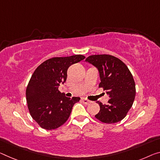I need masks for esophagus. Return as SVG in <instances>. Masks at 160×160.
I'll use <instances>...</instances> for the list:
<instances>
[{
	"mask_svg": "<svg viewBox=\"0 0 160 160\" xmlns=\"http://www.w3.org/2000/svg\"><path fill=\"white\" fill-rule=\"evenodd\" d=\"M82 102L84 104H90V103H91V101H90V100H88V99H85V98H82Z\"/></svg>",
	"mask_w": 160,
	"mask_h": 160,
	"instance_id": "obj_1",
	"label": "esophagus"
}]
</instances>
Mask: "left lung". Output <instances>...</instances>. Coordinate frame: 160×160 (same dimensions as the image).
Here are the masks:
<instances>
[{"instance_id": "obj_1", "label": "left lung", "mask_w": 160, "mask_h": 160, "mask_svg": "<svg viewBox=\"0 0 160 160\" xmlns=\"http://www.w3.org/2000/svg\"><path fill=\"white\" fill-rule=\"evenodd\" d=\"M86 61L98 68L101 78L99 87L107 91L110 97L107 104L97 102L100 111L95 117L106 124L120 122L131 109L136 94L132 73L123 61L112 55H92Z\"/></svg>"}]
</instances>
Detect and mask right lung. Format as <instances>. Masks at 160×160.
Instances as JSON below:
<instances>
[{
    "instance_id": "1",
    "label": "right lung",
    "mask_w": 160,
    "mask_h": 160,
    "mask_svg": "<svg viewBox=\"0 0 160 160\" xmlns=\"http://www.w3.org/2000/svg\"><path fill=\"white\" fill-rule=\"evenodd\" d=\"M83 55L53 57L39 65L32 74L26 87L27 106L32 118L41 128L56 129L69 117L79 97H66L58 90L67 78V70L83 59Z\"/></svg>"
}]
</instances>
